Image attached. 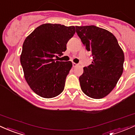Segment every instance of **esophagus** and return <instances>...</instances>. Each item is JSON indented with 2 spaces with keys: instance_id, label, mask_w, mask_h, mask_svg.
<instances>
[{
  "instance_id": "esophagus-1",
  "label": "esophagus",
  "mask_w": 135,
  "mask_h": 135,
  "mask_svg": "<svg viewBox=\"0 0 135 135\" xmlns=\"http://www.w3.org/2000/svg\"><path fill=\"white\" fill-rule=\"evenodd\" d=\"M78 66V65L77 64H76L75 62H73V68H76V66Z\"/></svg>"
}]
</instances>
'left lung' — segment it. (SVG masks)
I'll return each mask as SVG.
<instances>
[{
    "label": "left lung",
    "instance_id": "obj_1",
    "mask_svg": "<svg viewBox=\"0 0 135 135\" xmlns=\"http://www.w3.org/2000/svg\"><path fill=\"white\" fill-rule=\"evenodd\" d=\"M76 32L93 62L79 78L85 94L101 99L111 92L123 72L124 55L114 35L94 25L76 26Z\"/></svg>",
    "mask_w": 135,
    "mask_h": 135
}]
</instances>
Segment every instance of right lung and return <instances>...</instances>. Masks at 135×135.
Wrapping results in <instances>:
<instances>
[{"mask_svg": "<svg viewBox=\"0 0 135 135\" xmlns=\"http://www.w3.org/2000/svg\"><path fill=\"white\" fill-rule=\"evenodd\" d=\"M75 33V27L45 23L28 35L23 44L20 55L24 77L35 93L44 98L59 95L64 89L71 61H57L66 44Z\"/></svg>", "mask_w": 135, "mask_h": 135, "instance_id": "obj_1", "label": "right lung"}]
</instances>
